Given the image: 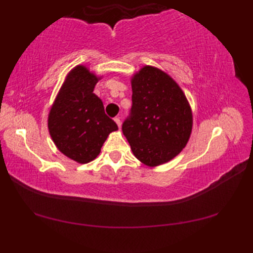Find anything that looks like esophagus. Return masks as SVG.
<instances>
[{
	"label": "esophagus",
	"mask_w": 253,
	"mask_h": 253,
	"mask_svg": "<svg viewBox=\"0 0 253 253\" xmlns=\"http://www.w3.org/2000/svg\"><path fill=\"white\" fill-rule=\"evenodd\" d=\"M114 121H115V123L117 124V126H118V128H121V125H122V123H121V120L118 117H115L114 118Z\"/></svg>",
	"instance_id": "obj_1"
}]
</instances>
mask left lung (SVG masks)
Returning <instances> with one entry per match:
<instances>
[{"label": "left lung", "mask_w": 253, "mask_h": 253, "mask_svg": "<svg viewBox=\"0 0 253 253\" xmlns=\"http://www.w3.org/2000/svg\"><path fill=\"white\" fill-rule=\"evenodd\" d=\"M132 106L123 133L133 155L154 168L169 162L186 147L192 111L184 91L168 73L146 65L131 77Z\"/></svg>", "instance_id": "8db88e82"}]
</instances>
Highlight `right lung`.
I'll return each mask as SVG.
<instances>
[{
  "label": "right lung",
  "mask_w": 253,
  "mask_h": 253,
  "mask_svg": "<svg viewBox=\"0 0 253 253\" xmlns=\"http://www.w3.org/2000/svg\"><path fill=\"white\" fill-rule=\"evenodd\" d=\"M96 76L84 65L75 66L64 80L47 116V128L56 148L80 164L93 161L118 127L105 114L103 102L93 93Z\"/></svg>",
  "instance_id": "1"
}]
</instances>
